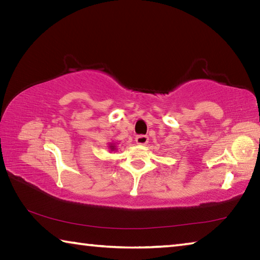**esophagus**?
I'll return each instance as SVG.
<instances>
[{"instance_id":"obj_1","label":"esophagus","mask_w":260,"mask_h":260,"mask_svg":"<svg viewBox=\"0 0 260 260\" xmlns=\"http://www.w3.org/2000/svg\"><path fill=\"white\" fill-rule=\"evenodd\" d=\"M136 143L140 144V146H146V144L149 142V138L147 135H138L135 138Z\"/></svg>"}]
</instances>
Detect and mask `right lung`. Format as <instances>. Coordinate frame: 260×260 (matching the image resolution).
<instances>
[{
	"instance_id": "add662e5",
	"label": "right lung",
	"mask_w": 260,
	"mask_h": 260,
	"mask_svg": "<svg viewBox=\"0 0 260 260\" xmlns=\"http://www.w3.org/2000/svg\"><path fill=\"white\" fill-rule=\"evenodd\" d=\"M110 150H111V151L116 150V146H114L113 143H110Z\"/></svg>"
}]
</instances>
